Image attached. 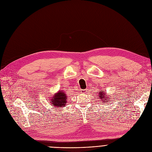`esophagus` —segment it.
<instances>
[{
    "instance_id": "34e87169",
    "label": "esophagus",
    "mask_w": 152,
    "mask_h": 152,
    "mask_svg": "<svg viewBox=\"0 0 152 152\" xmlns=\"http://www.w3.org/2000/svg\"><path fill=\"white\" fill-rule=\"evenodd\" d=\"M86 90H87V89H84V90H81V91H82V92H85V91H86Z\"/></svg>"
}]
</instances>
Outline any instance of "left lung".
<instances>
[{"label": "left lung", "mask_w": 152, "mask_h": 152, "mask_svg": "<svg viewBox=\"0 0 152 152\" xmlns=\"http://www.w3.org/2000/svg\"><path fill=\"white\" fill-rule=\"evenodd\" d=\"M103 94H105L104 96V95H103ZM99 96L100 98H102V99H104V97L106 96V93H105L104 91H103V92H100V93H99ZM106 98H107V97H106ZM108 101H109V100H107V99H106V102H108ZM107 103H108V102H107Z\"/></svg>", "instance_id": "left-lung-1"}]
</instances>
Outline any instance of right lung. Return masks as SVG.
I'll use <instances>...</instances> for the list:
<instances>
[{"label":"right lung","mask_w":152,"mask_h":152,"mask_svg":"<svg viewBox=\"0 0 152 152\" xmlns=\"http://www.w3.org/2000/svg\"><path fill=\"white\" fill-rule=\"evenodd\" d=\"M66 96V93L63 92L62 90L56 93L55 96L50 101L53 102V104L57 107H61L64 106L65 104L67 103V98Z\"/></svg>","instance_id":"right-lung-1"}]
</instances>
